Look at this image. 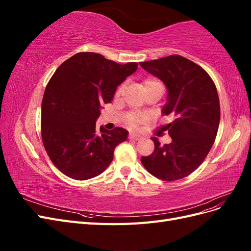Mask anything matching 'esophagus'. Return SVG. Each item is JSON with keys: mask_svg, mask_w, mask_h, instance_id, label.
I'll return each mask as SVG.
<instances>
[{"mask_svg": "<svg viewBox=\"0 0 251 251\" xmlns=\"http://www.w3.org/2000/svg\"><path fill=\"white\" fill-rule=\"evenodd\" d=\"M128 138L133 139V140H139L142 138V136H140L138 134H135V133H130L128 134Z\"/></svg>", "mask_w": 251, "mask_h": 251, "instance_id": "esophagus-1", "label": "esophagus"}]
</instances>
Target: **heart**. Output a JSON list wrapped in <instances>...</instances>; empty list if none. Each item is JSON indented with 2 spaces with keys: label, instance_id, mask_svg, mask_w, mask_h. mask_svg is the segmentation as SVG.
I'll return each mask as SVG.
<instances>
[{
  "label": "heart",
  "instance_id": "b5f03b06",
  "mask_svg": "<svg viewBox=\"0 0 251 251\" xmlns=\"http://www.w3.org/2000/svg\"><path fill=\"white\" fill-rule=\"evenodd\" d=\"M151 86H161V87H163L160 81H158L157 79H154V78H149V79H146L143 81L144 89H147ZM125 90H126V82L120 83L119 87L117 88V91H116V96L119 97V96L123 95V93L125 92ZM148 119H149V117L146 115V114L132 112L126 116V124L130 127L135 128V127H138L140 125L147 123Z\"/></svg>",
  "mask_w": 251,
  "mask_h": 251
}]
</instances>
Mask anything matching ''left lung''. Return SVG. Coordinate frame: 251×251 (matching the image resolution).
I'll return each mask as SVG.
<instances>
[{
	"instance_id": "8db88e82",
	"label": "left lung",
	"mask_w": 251,
	"mask_h": 251,
	"mask_svg": "<svg viewBox=\"0 0 251 251\" xmlns=\"http://www.w3.org/2000/svg\"><path fill=\"white\" fill-rule=\"evenodd\" d=\"M168 87L163 115L172 142L161 146L157 137L153 153L141 157L146 170L158 179L175 181L196 171L215 142L220 124V101L214 80L202 67L181 55L140 63Z\"/></svg>"
}]
</instances>
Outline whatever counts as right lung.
Listing matches in <instances>:
<instances>
[{"label": "right lung", "mask_w": 251, "mask_h": 251, "mask_svg": "<svg viewBox=\"0 0 251 251\" xmlns=\"http://www.w3.org/2000/svg\"><path fill=\"white\" fill-rule=\"evenodd\" d=\"M137 63L120 65L94 52H79L68 58L52 75L42 101L41 132L52 163L75 180L100 175L113 160L114 150L126 140L127 131L101 126L96 120L103 103Z\"/></svg>", "instance_id": "add662e5"}]
</instances>
